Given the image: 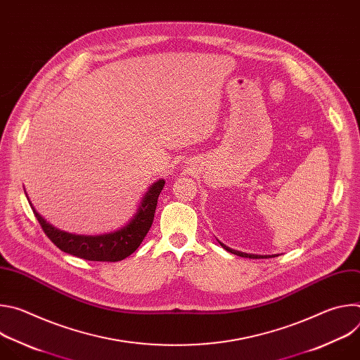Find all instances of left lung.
Wrapping results in <instances>:
<instances>
[{"instance_id":"8db88e82","label":"left lung","mask_w":360,"mask_h":360,"mask_svg":"<svg viewBox=\"0 0 360 360\" xmlns=\"http://www.w3.org/2000/svg\"><path fill=\"white\" fill-rule=\"evenodd\" d=\"M221 243V242H219ZM222 245V248L224 249H226L228 252H231V253H233V255H238V256H242V258H249V259H261V258H268V256H278V255H253V253H245V252H240V250H235V249H231V248H228L226 245H224V243H221Z\"/></svg>"}]
</instances>
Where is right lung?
<instances>
[{
    "label": "right lung",
    "mask_w": 360,
    "mask_h": 360,
    "mask_svg": "<svg viewBox=\"0 0 360 360\" xmlns=\"http://www.w3.org/2000/svg\"><path fill=\"white\" fill-rule=\"evenodd\" d=\"M164 185V179H158L157 182H153L143 195L138 211L135 212L132 219L124 228L104 235H77L60 231L58 228L48 224L34 210L31 202L30 205L45 235L63 252L74 255L77 258L85 261L118 262L125 259L131 253H134L146 236L153 222L158 196Z\"/></svg>",
    "instance_id": "right-lung-1"
}]
</instances>
